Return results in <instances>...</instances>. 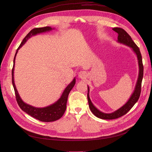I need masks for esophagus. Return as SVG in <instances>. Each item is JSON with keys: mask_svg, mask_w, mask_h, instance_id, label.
<instances>
[{"mask_svg": "<svg viewBox=\"0 0 152 152\" xmlns=\"http://www.w3.org/2000/svg\"><path fill=\"white\" fill-rule=\"evenodd\" d=\"M78 77L81 79H84L86 77V73L85 71H80L78 74Z\"/></svg>", "mask_w": 152, "mask_h": 152, "instance_id": "esophagus-1", "label": "esophagus"}]
</instances>
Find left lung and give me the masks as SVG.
Returning <instances> with one entry per match:
<instances>
[{
  "mask_svg": "<svg viewBox=\"0 0 152 152\" xmlns=\"http://www.w3.org/2000/svg\"><path fill=\"white\" fill-rule=\"evenodd\" d=\"M113 30L118 34L117 42L127 45L131 48L133 52L135 53L137 56L138 64H139V76L137 80L136 84L133 93L132 94L131 96L125 104L122 106L121 108H119L118 110L115 111L114 112L111 113H105L102 111H100L95 107L93 103H92L90 97H89V87L87 86V89H88V93H87V99H88V103L89 108L92 113L97 118L103 119H114L121 117L125 114H126L128 111L132 108V107L135 105V103L137 102L140 95L141 92V85L142 81L143 79V66L142 64V55L139 50V48L137 46V45L134 43L132 41L131 37L126 33V31L123 29L120 28H114Z\"/></svg>",
  "mask_w": 152,
  "mask_h": 152,
  "instance_id": "left-lung-1",
  "label": "left lung"
}]
</instances>
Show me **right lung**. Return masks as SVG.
<instances>
[{
	"mask_svg": "<svg viewBox=\"0 0 152 152\" xmlns=\"http://www.w3.org/2000/svg\"><path fill=\"white\" fill-rule=\"evenodd\" d=\"M54 28H52L50 26H45L43 28H37L32 29L29 33L26 36V37L23 39V41L21 44L18 47V48L16 52L14 60H13V66L12 71V84L15 92L16 99H17V103L20 106V108L26 112L29 115L31 116L38 120L43 121V122H52L55 121L57 119H60L65 113L66 108V103L68 97V95L73 89V87L75 85L76 83V77L73 79L72 81L65 89L63 92L60 98L55 102L53 104L43 108H37L33 106H31L27 103H25L23 100L21 99L20 95L18 92V91L16 88L14 81V68H15V58L17 55L18 50L20 48L26 43L28 40L32 36L37 35L40 33H45L47 31H50Z\"/></svg>",
	"mask_w": 152,
	"mask_h": 152,
	"instance_id": "right-lung-1",
	"label": "right lung"
}]
</instances>
